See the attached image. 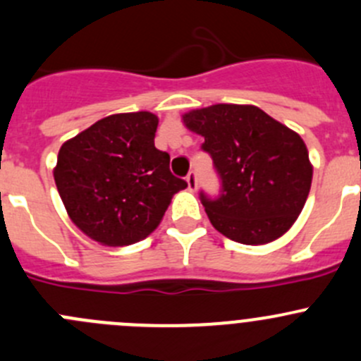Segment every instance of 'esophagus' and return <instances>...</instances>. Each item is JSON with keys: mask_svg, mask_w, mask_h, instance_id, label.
Returning a JSON list of instances; mask_svg holds the SVG:
<instances>
[{"mask_svg": "<svg viewBox=\"0 0 361 361\" xmlns=\"http://www.w3.org/2000/svg\"><path fill=\"white\" fill-rule=\"evenodd\" d=\"M187 185H188V190L192 192L197 188V173H195V171H190V173L187 174Z\"/></svg>", "mask_w": 361, "mask_h": 361, "instance_id": "34e87169", "label": "esophagus"}]
</instances>
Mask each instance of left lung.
Wrapping results in <instances>:
<instances>
[{"label":"left lung","instance_id":"1","mask_svg":"<svg viewBox=\"0 0 361 361\" xmlns=\"http://www.w3.org/2000/svg\"><path fill=\"white\" fill-rule=\"evenodd\" d=\"M204 137L221 180L216 199L201 192L213 227L241 245H267L295 224L307 201L312 166L302 137L251 104H213L183 115Z\"/></svg>","mask_w":361,"mask_h":361}]
</instances>
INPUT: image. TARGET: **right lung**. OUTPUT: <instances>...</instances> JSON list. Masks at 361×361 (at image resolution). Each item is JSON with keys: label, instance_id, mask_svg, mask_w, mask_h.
Segmentation results:
<instances>
[{"label": "right lung", "instance_id": "right-lung-1", "mask_svg": "<svg viewBox=\"0 0 361 361\" xmlns=\"http://www.w3.org/2000/svg\"><path fill=\"white\" fill-rule=\"evenodd\" d=\"M159 118L150 111L97 120L61 147L54 169L73 224L104 246H127L157 228L187 181L155 148Z\"/></svg>", "mask_w": 361, "mask_h": 361}]
</instances>
